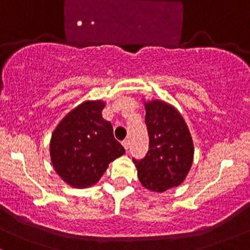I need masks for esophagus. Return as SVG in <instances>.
<instances>
[{"label": "esophagus", "mask_w": 250, "mask_h": 250, "mask_svg": "<svg viewBox=\"0 0 250 250\" xmlns=\"http://www.w3.org/2000/svg\"><path fill=\"white\" fill-rule=\"evenodd\" d=\"M122 146H125V150H128V149H129V141H128V140H125V141H123V142H122Z\"/></svg>", "instance_id": "34e87169"}]
</instances>
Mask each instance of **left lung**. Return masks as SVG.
<instances>
[{
	"label": "left lung",
	"mask_w": 250,
	"mask_h": 250,
	"mask_svg": "<svg viewBox=\"0 0 250 250\" xmlns=\"http://www.w3.org/2000/svg\"><path fill=\"white\" fill-rule=\"evenodd\" d=\"M149 150L133 159L138 179L150 191L164 192L185 179L193 161V142L183 116L172 106L154 100L146 104Z\"/></svg>",
	"instance_id": "1"
}]
</instances>
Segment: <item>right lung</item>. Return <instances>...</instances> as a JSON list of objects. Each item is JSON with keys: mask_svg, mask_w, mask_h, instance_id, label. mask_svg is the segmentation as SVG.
<instances>
[{"mask_svg": "<svg viewBox=\"0 0 250 250\" xmlns=\"http://www.w3.org/2000/svg\"><path fill=\"white\" fill-rule=\"evenodd\" d=\"M104 104L86 101L66 115L53 131L51 161L57 173L73 188H88L101 178L108 164L125 152L101 115Z\"/></svg>", "mask_w": 250, "mask_h": 250, "instance_id": "obj_1", "label": "right lung"}]
</instances>
